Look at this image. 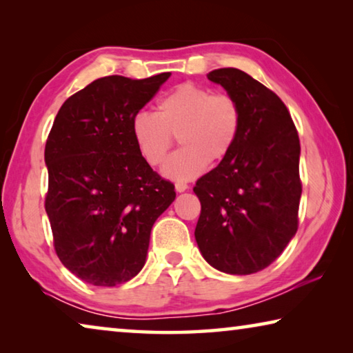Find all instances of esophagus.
<instances>
[{
    "label": "esophagus",
    "instance_id": "1",
    "mask_svg": "<svg viewBox=\"0 0 353 353\" xmlns=\"http://www.w3.org/2000/svg\"><path fill=\"white\" fill-rule=\"evenodd\" d=\"M188 190V185L185 182H176V191H179V193H182V191Z\"/></svg>",
    "mask_w": 353,
    "mask_h": 353
}]
</instances>
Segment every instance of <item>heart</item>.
Returning <instances> with one entry per match:
<instances>
[{
  "instance_id": "heart-1",
  "label": "heart",
  "mask_w": 353,
  "mask_h": 353,
  "mask_svg": "<svg viewBox=\"0 0 353 353\" xmlns=\"http://www.w3.org/2000/svg\"><path fill=\"white\" fill-rule=\"evenodd\" d=\"M241 124V107L232 94L183 82L159 101L157 115L137 113L132 135L151 166L165 162L177 137L183 148L166 160L163 172L176 181H190L202 174L208 163H218L232 152Z\"/></svg>"
}]
</instances>
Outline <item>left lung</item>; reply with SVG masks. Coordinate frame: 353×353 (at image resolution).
I'll list each match as a JSON object with an SVG mask.
<instances>
[{
    "label": "left lung",
    "mask_w": 353,
    "mask_h": 353,
    "mask_svg": "<svg viewBox=\"0 0 353 353\" xmlns=\"http://www.w3.org/2000/svg\"><path fill=\"white\" fill-rule=\"evenodd\" d=\"M207 77L238 101L243 124L232 152L196 182L194 236L213 268L246 276L270 266L296 235L301 143L283 101L261 82L238 68Z\"/></svg>",
    "instance_id": "obj_1"
}]
</instances>
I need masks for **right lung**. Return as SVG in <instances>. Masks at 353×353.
Listing matches in <instances>:
<instances>
[{"label":"right lung","mask_w":353,"mask_h":353,"mask_svg":"<svg viewBox=\"0 0 353 353\" xmlns=\"http://www.w3.org/2000/svg\"><path fill=\"white\" fill-rule=\"evenodd\" d=\"M170 73L105 76L65 101L48 135L45 210L65 268L87 283L115 286L146 261L151 229L176 198L139 152L132 119Z\"/></svg>","instance_id":"right-lung-1"}]
</instances>
